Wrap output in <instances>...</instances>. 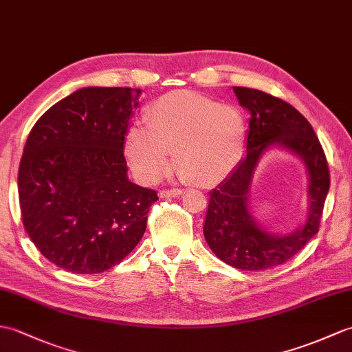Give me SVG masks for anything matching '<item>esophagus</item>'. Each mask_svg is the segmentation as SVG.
I'll list each match as a JSON object with an SVG mask.
<instances>
[{
	"instance_id": "esophagus-1",
	"label": "esophagus",
	"mask_w": 352,
	"mask_h": 352,
	"mask_svg": "<svg viewBox=\"0 0 352 352\" xmlns=\"http://www.w3.org/2000/svg\"><path fill=\"white\" fill-rule=\"evenodd\" d=\"M179 195H183L182 189H168L160 192V198H177Z\"/></svg>"
}]
</instances>
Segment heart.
Returning <instances> with one entry per match:
<instances>
[{
    "mask_svg": "<svg viewBox=\"0 0 352 352\" xmlns=\"http://www.w3.org/2000/svg\"><path fill=\"white\" fill-rule=\"evenodd\" d=\"M145 126L127 130L124 154L142 183L168 173L170 151L178 175L207 187L223 179L239 160L246 126L239 109L192 91H170L144 112Z\"/></svg>",
    "mask_w": 352,
    "mask_h": 352,
    "instance_id": "1",
    "label": "heart"
}]
</instances>
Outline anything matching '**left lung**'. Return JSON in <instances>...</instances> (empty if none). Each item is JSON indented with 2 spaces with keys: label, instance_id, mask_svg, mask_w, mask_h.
Segmentation results:
<instances>
[{
  "label": "left lung",
  "instance_id": "left-lung-1",
  "mask_svg": "<svg viewBox=\"0 0 352 352\" xmlns=\"http://www.w3.org/2000/svg\"><path fill=\"white\" fill-rule=\"evenodd\" d=\"M240 104L250 113L246 157L225 182L210 192L204 236L210 249L239 270H267L287 263L320 230L330 187L329 165L310 122L282 99L259 89L234 87ZM280 146L305 162L309 175V211L297 232L276 236L265 232L248 210V187L262 154Z\"/></svg>",
  "mask_w": 352,
  "mask_h": 352
}]
</instances>
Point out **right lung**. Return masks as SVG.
<instances>
[{
    "label": "right lung",
    "instance_id": "add662e5",
    "mask_svg": "<svg viewBox=\"0 0 352 352\" xmlns=\"http://www.w3.org/2000/svg\"><path fill=\"white\" fill-rule=\"evenodd\" d=\"M141 89L80 88L49 108L19 165L22 222L42 255L78 274L120 264L146 228L156 190L127 177L124 136Z\"/></svg>",
    "mask_w": 352,
    "mask_h": 352
}]
</instances>
